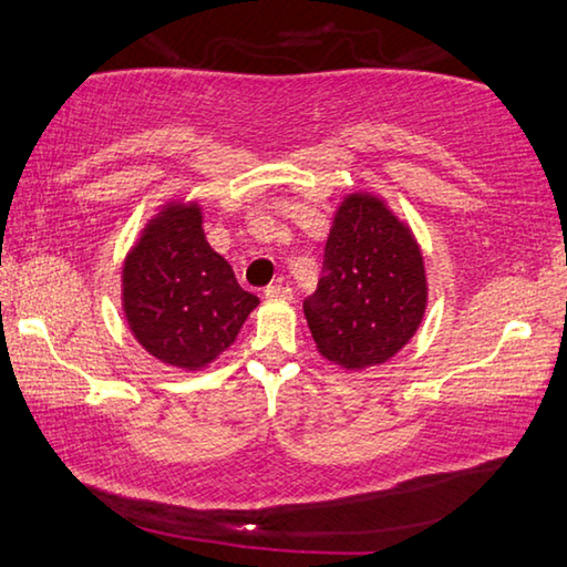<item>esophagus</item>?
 I'll return each instance as SVG.
<instances>
[{
	"label": "esophagus",
	"mask_w": 567,
	"mask_h": 567,
	"mask_svg": "<svg viewBox=\"0 0 567 567\" xmlns=\"http://www.w3.org/2000/svg\"><path fill=\"white\" fill-rule=\"evenodd\" d=\"M266 299H276V301H289L291 299V286L284 281V278H278L276 284H271V286H266Z\"/></svg>",
	"instance_id": "esophagus-1"
}]
</instances>
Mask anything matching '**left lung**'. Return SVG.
<instances>
[{"label": "left lung", "mask_w": 567, "mask_h": 567, "mask_svg": "<svg viewBox=\"0 0 567 567\" xmlns=\"http://www.w3.org/2000/svg\"><path fill=\"white\" fill-rule=\"evenodd\" d=\"M426 274L412 228L371 193H349L333 216L319 289L303 301L317 351L347 371L392 359L426 309Z\"/></svg>", "instance_id": "1"}]
</instances>
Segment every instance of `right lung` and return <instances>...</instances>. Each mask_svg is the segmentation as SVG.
Instances as JSON below:
<instances>
[{"instance_id": "1", "label": "right lung", "mask_w": 567, "mask_h": 567, "mask_svg": "<svg viewBox=\"0 0 567 567\" xmlns=\"http://www.w3.org/2000/svg\"><path fill=\"white\" fill-rule=\"evenodd\" d=\"M258 296L208 246L196 200L165 203L123 264V311L147 354L185 371L206 369L234 344Z\"/></svg>"}]
</instances>
